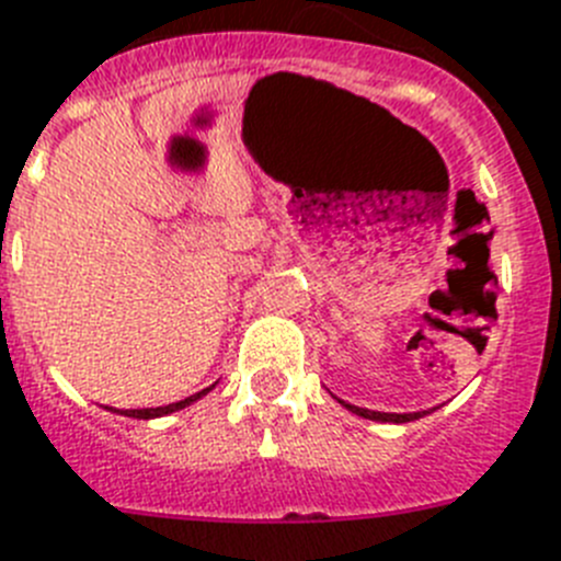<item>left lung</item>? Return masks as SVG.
Instances as JSON below:
<instances>
[{
    "mask_svg": "<svg viewBox=\"0 0 561 561\" xmlns=\"http://www.w3.org/2000/svg\"><path fill=\"white\" fill-rule=\"evenodd\" d=\"M345 404V402H342ZM347 411L356 413V416H365V419H374V422H397V425H402V422H413V419H422L425 413L431 411H416V413H382V411H368V408H356V404H345Z\"/></svg>",
    "mask_w": 561,
    "mask_h": 561,
    "instance_id": "8db88e82",
    "label": "left lung"
}]
</instances>
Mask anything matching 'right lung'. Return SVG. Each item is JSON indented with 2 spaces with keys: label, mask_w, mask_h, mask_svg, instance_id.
Wrapping results in <instances>:
<instances>
[{
  "label": "right lung",
  "mask_w": 561,
  "mask_h": 561,
  "mask_svg": "<svg viewBox=\"0 0 561 561\" xmlns=\"http://www.w3.org/2000/svg\"><path fill=\"white\" fill-rule=\"evenodd\" d=\"M214 388V385H210ZM210 388L199 390V393H193V397L182 399V402H173V404H162V408H142V411H122V416H134V419H157V416H168V413L173 411H182V408H187L191 402H196V399H202L205 393H208Z\"/></svg>",
  "instance_id": "obj_1"
}]
</instances>
